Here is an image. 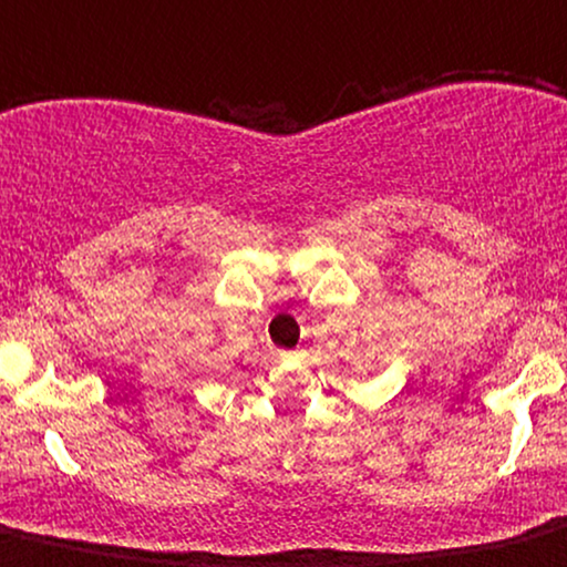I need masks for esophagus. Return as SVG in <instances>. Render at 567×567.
Returning <instances> with one entry per match:
<instances>
[{
  "mask_svg": "<svg viewBox=\"0 0 567 567\" xmlns=\"http://www.w3.org/2000/svg\"><path fill=\"white\" fill-rule=\"evenodd\" d=\"M279 355H282V359H290V355H293V353H279Z\"/></svg>",
  "mask_w": 567,
  "mask_h": 567,
  "instance_id": "esophagus-1",
  "label": "esophagus"
}]
</instances>
